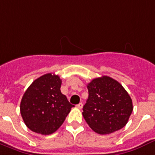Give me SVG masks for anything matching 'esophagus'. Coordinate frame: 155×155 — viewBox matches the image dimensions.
<instances>
[{"label": "esophagus", "instance_id": "obj_1", "mask_svg": "<svg viewBox=\"0 0 155 155\" xmlns=\"http://www.w3.org/2000/svg\"><path fill=\"white\" fill-rule=\"evenodd\" d=\"M82 107H83V104H82V103H80V104H78V105H77V107L79 109L82 108Z\"/></svg>", "mask_w": 155, "mask_h": 155}]
</instances>
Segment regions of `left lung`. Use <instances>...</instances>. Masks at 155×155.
Instances as JSON below:
<instances>
[{
    "label": "left lung",
    "instance_id": "obj_1",
    "mask_svg": "<svg viewBox=\"0 0 155 155\" xmlns=\"http://www.w3.org/2000/svg\"><path fill=\"white\" fill-rule=\"evenodd\" d=\"M89 96L83 107V117L99 134H111L128 123L134 107L120 83L107 76L93 79L87 85Z\"/></svg>",
    "mask_w": 155,
    "mask_h": 155
}]
</instances>
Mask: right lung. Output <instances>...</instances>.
I'll return each mask as SVG.
<instances>
[{
	"mask_svg": "<svg viewBox=\"0 0 155 155\" xmlns=\"http://www.w3.org/2000/svg\"><path fill=\"white\" fill-rule=\"evenodd\" d=\"M61 86L58 75L47 74L35 79L24 93L20 111L31 131L49 135L64 123L74 105L61 93Z\"/></svg>",
	"mask_w": 155,
	"mask_h": 155,
	"instance_id": "add662e5",
	"label": "right lung"
}]
</instances>
